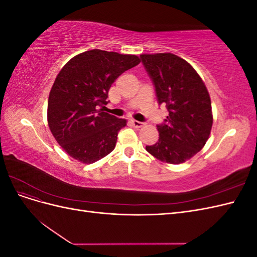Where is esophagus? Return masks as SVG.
<instances>
[{"instance_id":"esophagus-1","label":"esophagus","mask_w":257,"mask_h":257,"mask_svg":"<svg viewBox=\"0 0 257 257\" xmlns=\"http://www.w3.org/2000/svg\"><path fill=\"white\" fill-rule=\"evenodd\" d=\"M131 123H132V125H133L134 127H137V128L144 126L143 122H139V121H136V120H131Z\"/></svg>"}]
</instances>
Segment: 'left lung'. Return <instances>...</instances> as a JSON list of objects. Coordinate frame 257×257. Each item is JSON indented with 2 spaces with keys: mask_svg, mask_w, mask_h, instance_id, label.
<instances>
[{
  "mask_svg": "<svg viewBox=\"0 0 257 257\" xmlns=\"http://www.w3.org/2000/svg\"><path fill=\"white\" fill-rule=\"evenodd\" d=\"M141 60L155 87L159 104L168 110L158 125V143L146 150L168 164H181L203 149L212 127L211 100L197 72L173 53L142 54Z\"/></svg>",
  "mask_w": 257,
  "mask_h": 257,
  "instance_id": "8db88e82",
  "label": "left lung"
}]
</instances>
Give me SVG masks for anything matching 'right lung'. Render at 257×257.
<instances>
[{
    "label": "right lung",
    "mask_w": 257,
    "mask_h": 257,
    "mask_svg": "<svg viewBox=\"0 0 257 257\" xmlns=\"http://www.w3.org/2000/svg\"><path fill=\"white\" fill-rule=\"evenodd\" d=\"M141 63L134 54L93 49L77 54L61 69L48 98L53 137L73 159L92 164L115 147L125 119L104 112L108 91L118 77Z\"/></svg>",
    "instance_id": "obj_1"
}]
</instances>
